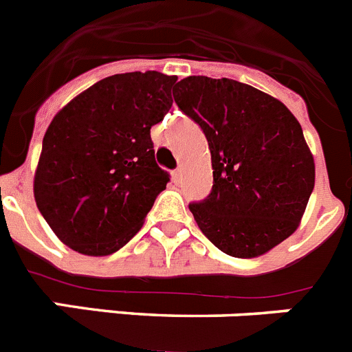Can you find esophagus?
I'll return each mask as SVG.
<instances>
[{
    "instance_id": "1",
    "label": "esophagus",
    "mask_w": 352,
    "mask_h": 352,
    "mask_svg": "<svg viewBox=\"0 0 352 352\" xmlns=\"http://www.w3.org/2000/svg\"><path fill=\"white\" fill-rule=\"evenodd\" d=\"M180 177H182V170H180V168L173 170V172H172V180H173V182H179Z\"/></svg>"
}]
</instances>
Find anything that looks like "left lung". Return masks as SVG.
Wrapping results in <instances>:
<instances>
[{"mask_svg":"<svg viewBox=\"0 0 352 352\" xmlns=\"http://www.w3.org/2000/svg\"><path fill=\"white\" fill-rule=\"evenodd\" d=\"M180 110L205 133L214 186L189 204L204 235L233 258H256L298 228L314 189V157L300 122L275 98L231 78L188 77Z\"/></svg>","mask_w":352,"mask_h":352,"instance_id":"left-lung-1","label":"left lung"}]
</instances>
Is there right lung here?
Returning a JSON list of instances; mask_svg holds the SVG:
<instances>
[{
    "mask_svg": "<svg viewBox=\"0 0 352 352\" xmlns=\"http://www.w3.org/2000/svg\"><path fill=\"white\" fill-rule=\"evenodd\" d=\"M175 82L160 72L112 75L52 119L34 175V199L74 251H119L166 189L170 173L157 166L151 128L172 109Z\"/></svg>",
    "mask_w": 352,
    "mask_h": 352,
    "instance_id": "right-lung-1",
    "label": "right lung"
}]
</instances>
